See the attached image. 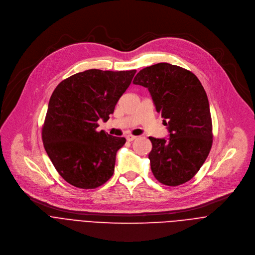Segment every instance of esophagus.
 Segmentation results:
<instances>
[{
  "instance_id": "esophagus-1",
  "label": "esophagus",
  "mask_w": 255,
  "mask_h": 255,
  "mask_svg": "<svg viewBox=\"0 0 255 255\" xmlns=\"http://www.w3.org/2000/svg\"><path fill=\"white\" fill-rule=\"evenodd\" d=\"M126 139H127V141L131 142V141H133V140L136 139V136H134V135H127V136H126Z\"/></svg>"
}]
</instances>
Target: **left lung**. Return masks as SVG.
Here are the masks:
<instances>
[{
  "label": "left lung",
  "mask_w": 255,
  "mask_h": 255,
  "mask_svg": "<svg viewBox=\"0 0 255 255\" xmlns=\"http://www.w3.org/2000/svg\"><path fill=\"white\" fill-rule=\"evenodd\" d=\"M133 84L148 89L169 132L167 140L149 137L153 175L165 186L187 183L204 164L213 143L210 106L201 82L188 69L160 62L141 69Z\"/></svg>",
  "instance_id": "1"
}]
</instances>
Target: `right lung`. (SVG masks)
Listing matches in <instances>:
<instances>
[{"instance_id": "right-lung-1", "label": "right lung", "mask_w": 255, "mask_h": 255, "mask_svg": "<svg viewBox=\"0 0 255 255\" xmlns=\"http://www.w3.org/2000/svg\"><path fill=\"white\" fill-rule=\"evenodd\" d=\"M136 70L88 69L71 76L53 91L44 124V148L57 172L80 189H96L114 173L124 137L98 132L131 84Z\"/></svg>"}]
</instances>
